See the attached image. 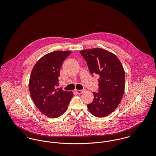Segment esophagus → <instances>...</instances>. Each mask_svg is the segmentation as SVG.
<instances>
[{"mask_svg":"<svg viewBox=\"0 0 156 156\" xmlns=\"http://www.w3.org/2000/svg\"><path fill=\"white\" fill-rule=\"evenodd\" d=\"M85 90H76V92L78 94H82Z\"/></svg>","mask_w":156,"mask_h":156,"instance_id":"1","label":"esophagus"}]
</instances>
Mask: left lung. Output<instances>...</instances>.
Returning <instances> with one entry per match:
<instances>
[{
	"instance_id": "1",
	"label": "left lung",
	"mask_w": 156,
	"mask_h": 156,
	"mask_svg": "<svg viewBox=\"0 0 156 156\" xmlns=\"http://www.w3.org/2000/svg\"><path fill=\"white\" fill-rule=\"evenodd\" d=\"M87 61L91 74L99 76L98 92H93L94 100L87 105L90 113L106 117L119 105L125 89V71L117 56L100 48L80 51Z\"/></svg>"
}]
</instances>
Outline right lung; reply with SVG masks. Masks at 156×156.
<instances>
[{"instance_id": "right-lung-1", "label": "right lung", "mask_w": 156, "mask_h": 156, "mask_svg": "<svg viewBox=\"0 0 156 156\" xmlns=\"http://www.w3.org/2000/svg\"><path fill=\"white\" fill-rule=\"evenodd\" d=\"M69 51H55L41 58L33 68L29 82L31 98L36 107L46 116L56 118L68 109L72 91L56 88L60 69Z\"/></svg>"}]
</instances>
